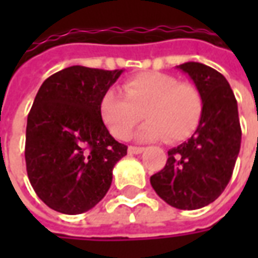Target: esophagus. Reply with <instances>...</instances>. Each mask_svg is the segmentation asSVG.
Listing matches in <instances>:
<instances>
[{"mask_svg": "<svg viewBox=\"0 0 258 258\" xmlns=\"http://www.w3.org/2000/svg\"><path fill=\"white\" fill-rule=\"evenodd\" d=\"M144 151H145V148H142V146H128L130 155H140Z\"/></svg>", "mask_w": 258, "mask_h": 258, "instance_id": "esophagus-1", "label": "esophagus"}]
</instances>
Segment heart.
Segmentation results:
<instances>
[{"label": "heart", "instance_id": "b5f03b06", "mask_svg": "<svg viewBox=\"0 0 258 258\" xmlns=\"http://www.w3.org/2000/svg\"><path fill=\"white\" fill-rule=\"evenodd\" d=\"M123 92L109 90L101 99L102 118L118 140H127L145 116L149 121L138 131L140 140L179 142L194 134L203 114L199 88L170 74H137L124 81Z\"/></svg>", "mask_w": 258, "mask_h": 258}]
</instances>
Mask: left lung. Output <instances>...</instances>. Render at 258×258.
<instances>
[{
  "label": "left lung",
  "mask_w": 258,
  "mask_h": 258,
  "mask_svg": "<svg viewBox=\"0 0 258 258\" xmlns=\"http://www.w3.org/2000/svg\"><path fill=\"white\" fill-rule=\"evenodd\" d=\"M203 96V114L195 134L168 151L164 168L151 177L153 189L181 210L210 205L232 177L242 130L238 103L227 79L210 66L186 62L177 66Z\"/></svg>",
  "instance_id": "8db88e82"
}]
</instances>
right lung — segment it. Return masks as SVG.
<instances>
[{"label": "right lung", "instance_id": "right-lung-1", "mask_svg": "<svg viewBox=\"0 0 258 258\" xmlns=\"http://www.w3.org/2000/svg\"><path fill=\"white\" fill-rule=\"evenodd\" d=\"M123 70L70 66L37 92L26 127V168L37 196L52 210L81 214L110 188L127 146L102 121L101 99Z\"/></svg>", "mask_w": 258, "mask_h": 258}]
</instances>
